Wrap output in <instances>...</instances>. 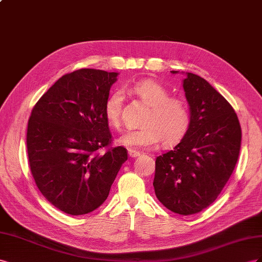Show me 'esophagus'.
<instances>
[{"label": "esophagus", "mask_w": 262, "mask_h": 262, "mask_svg": "<svg viewBox=\"0 0 262 262\" xmlns=\"http://www.w3.org/2000/svg\"><path fill=\"white\" fill-rule=\"evenodd\" d=\"M128 156L130 158H136V157L140 156V152L137 150H134V149H128Z\"/></svg>", "instance_id": "esophagus-1"}]
</instances>
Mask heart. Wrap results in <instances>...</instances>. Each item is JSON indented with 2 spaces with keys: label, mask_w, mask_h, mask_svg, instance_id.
Instances as JSON below:
<instances>
[{
  "label": "heart",
  "mask_w": 262,
  "mask_h": 262,
  "mask_svg": "<svg viewBox=\"0 0 262 262\" xmlns=\"http://www.w3.org/2000/svg\"><path fill=\"white\" fill-rule=\"evenodd\" d=\"M133 89L150 106V111L144 121L145 127L124 133L118 138V143L139 149L152 147L162 139L167 145L181 140L190 126V112L186 104L181 99L169 98L168 90L154 80H141ZM122 100V92L116 91L104 106V115L113 127L121 124Z\"/></svg>",
  "instance_id": "obj_1"
}]
</instances>
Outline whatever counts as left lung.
Instances as JSON below:
<instances>
[{"label": "left lung", "mask_w": 262, "mask_h": 262, "mask_svg": "<svg viewBox=\"0 0 262 262\" xmlns=\"http://www.w3.org/2000/svg\"><path fill=\"white\" fill-rule=\"evenodd\" d=\"M182 73L190 126L172 150L157 157L154 188L168 210L192 215L210 206L227 183L238 160L242 129L221 93L196 74Z\"/></svg>", "instance_id": "8db88e82"}]
</instances>
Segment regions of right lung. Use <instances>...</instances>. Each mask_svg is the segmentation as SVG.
Returning <instances> with one entry per match:
<instances>
[{
  "instance_id": "1",
  "label": "right lung",
  "mask_w": 262,
  "mask_h": 262,
  "mask_svg": "<svg viewBox=\"0 0 262 262\" xmlns=\"http://www.w3.org/2000/svg\"><path fill=\"white\" fill-rule=\"evenodd\" d=\"M117 72L80 69L64 74L34 106L27 127V154L36 185L47 201L70 215L94 211L108 196L127 160L111 143L104 106Z\"/></svg>"
}]
</instances>
